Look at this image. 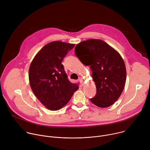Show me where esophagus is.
I'll list each match as a JSON object with an SVG mask.
<instances>
[{"label":"esophagus","instance_id":"34e87169","mask_svg":"<svg viewBox=\"0 0 150 150\" xmlns=\"http://www.w3.org/2000/svg\"><path fill=\"white\" fill-rule=\"evenodd\" d=\"M78 81H79V82L81 83V84L82 85H84V81H83V79L79 78V79H78Z\"/></svg>","mask_w":150,"mask_h":150}]
</instances>
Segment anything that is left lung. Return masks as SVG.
<instances>
[{
  "instance_id": "left-lung-1",
  "label": "left lung",
  "mask_w": 150,
  "mask_h": 150,
  "mask_svg": "<svg viewBox=\"0 0 150 150\" xmlns=\"http://www.w3.org/2000/svg\"><path fill=\"white\" fill-rule=\"evenodd\" d=\"M75 53L85 66H90L97 93L90 101L100 108L113 104L124 88L126 71L124 61L113 48L101 40L82 41Z\"/></svg>"
}]
</instances>
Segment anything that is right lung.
Returning a JSON list of instances; mask_svg holds the SVG:
<instances>
[{"mask_svg":"<svg viewBox=\"0 0 150 150\" xmlns=\"http://www.w3.org/2000/svg\"><path fill=\"white\" fill-rule=\"evenodd\" d=\"M75 45L53 41L42 47L33 60L29 69L31 88L40 101L50 110L66 105L78 85L71 83L62 64Z\"/></svg>","mask_w":150,"mask_h":150,"instance_id":"1","label":"right lung"}]
</instances>
